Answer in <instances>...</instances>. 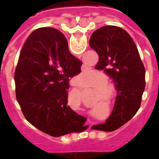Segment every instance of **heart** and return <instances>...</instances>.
<instances>
[{
    "mask_svg": "<svg viewBox=\"0 0 159 159\" xmlns=\"http://www.w3.org/2000/svg\"><path fill=\"white\" fill-rule=\"evenodd\" d=\"M91 76V73H87L86 76ZM93 79H97L98 81V83L100 84V86H103L105 85L106 83H107V77L104 74L100 72H95L94 73V76H93ZM83 84H85V83H83ZM112 87L111 86V85H106V86H104L103 88H101L100 89V93L105 97H107V98H112ZM98 98V100L100 99V96L97 97Z\"/></svg>",
    "mask_w": 159,
    "mask_h": 159,
    "instance_id": "b5f03b06",
    "label": "heart"
}]
</instances>
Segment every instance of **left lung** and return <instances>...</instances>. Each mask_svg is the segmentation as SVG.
<instances>
[{"mask_svg":"<svg viewBox=\"0 0 159 159\" xmlns=\"http://www.w3.org/2000/svg\"><path fill=\"white\" fill-rule=\"evenodd\" d=\"M89 46L99 55L95 69L104 70L116 86L117 95L110 117L94 129L113 131L139 110L146 70L135 43L129 33L114 25L103 26L92 34Z\"/></svg>","mask_w":159,"mask_h":159,"instance_id":"obj_1","label":"left lung"}]
</instances>
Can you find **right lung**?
Listing matches in <instances>:
<instances>
[{
  "label": "right lung",
  "mask_w": 159,
  "mask_h": 159,
  "mask_svg": "<svg viewBox=\"0 0 159 159\" xmlns=\"http://www.w3.org/2000/svg\"><path fill=\"white\" fill-rule=\"evenodd\" d=\"M82 65L58 30L43 27L28 36L14 80L17 100L30 123L54 137L80 131L86 118L67 106V89L70 78L81 72Z\"/></svg>",
  "instance_id": "obj_1"
}]
</instances>
